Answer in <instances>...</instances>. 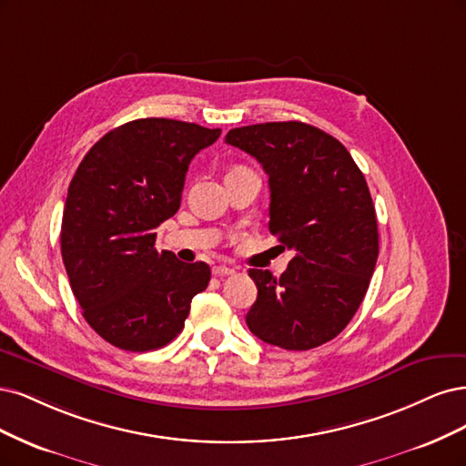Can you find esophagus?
<instances>
[{
  "label": "esophagus",
  "mask_w": 466,
  "mask_h": 466,
  "mask_svg": "<svg viewBox=\"0 0 466 466\" xmlns=\"http://www.w3.org/2000/svg\"><path fill=\"white\" fill-rule=\"evenodd\" d=\"M213 275L215 277H228V275H234V268H230L227 265H215L213 267Z\"/></svg>",
  "instance_id": "34e87169"
}]
</instances>
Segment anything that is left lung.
Instances as JSON below:
<instances>
[{
  "instance_id": "8db88e82",
  "label": "left lung",
  "mask_w": 466,
  "mask_h": 466,
  "mask_svg": "<svg viewBox=\"0 0 466 466\" xmlns=\"http://www.w3.org/2000/svg\"><path fill=\"white\" fill-rule=\"evenodd\" d=\"M227 143L268 176V230L296 255L279 279L249 268L258 299L249 331L287 350L335 339L362 304L380 253L378 218L364 174L340 141L302 122L230 129Z\"/></svg>"
}]
</instances>
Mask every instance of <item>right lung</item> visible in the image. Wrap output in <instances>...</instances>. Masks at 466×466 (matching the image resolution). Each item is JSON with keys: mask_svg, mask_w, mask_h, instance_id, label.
<instances>
[{"mask_svg": "<svg viewBox=\"0 0 466 466\" xmlns=\"http://www.w3.org/2000/svg\"><path fill=\"white\" fill-rule=\"evenodd\" d=\"M218 137L177 119H133L96 141L71 179L64 265L83 318L117 349L168 344L211 280L207 263L157 251L155 228L179 208L191 158Z\"/></svg>", "mask_w": 466, "mask_h": 466, "instance_id": "add662e5", "label": "right lung"}]
</instances>
